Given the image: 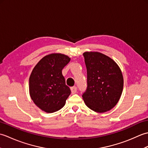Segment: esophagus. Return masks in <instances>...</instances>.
I'll return each mask as SVG.
<instances>
[{
	"mask_svg": "<svg viewBox=\"0 0 148 148\" xmlns=\"http://www.w3.org/2000/svg\"><path fill=\"white\" fill-rule=\"evenodd\" d=\"M71 90L72 94H74L77 92V87L76 86H73L71 88Z\"/></svg>",
	"mask_w": 148,
	"mask_h": 148,
	"instance_id": "esophagus-1",
	"label": "esophagus"
}]
</instances>
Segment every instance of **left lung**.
I'll list each match as a JSON object with an SVG mask.
<instances>
[{"label":"left lung","instance_id":"1","mask_svg":"<svg viewBox=\"0 0 148 148\" xmlns=\"http://www.w3.org/2000/svg\"><path fill=\"white\" fill-rule=\"evenodd\" d=\"M87 70V89L83 99L88 108L103 113L117 104L123 88V77L118 65L103 53H83Z\"/></svg>","mask_w":148,"mask_h":148}]
</instances>
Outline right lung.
<instances>
[{
	"label": "right lung",
	"mask_w": 148,
	"mask_h": 148,
	"mask_svg": "<svg viewBox=\"0 0 148 148\" xmlns=\"http://www.w3.org/2000/svg\"><path fill=\"white\" fill-rule=\"evenodd\" d=\"M68 56L51 53L40 60L31 72L29 93L34 103L48 113L61 109L71 94L65 84L63 68L70 62Z\"/></svg>",
	"instance_id": "right-lung-1"
}]
</instances>
